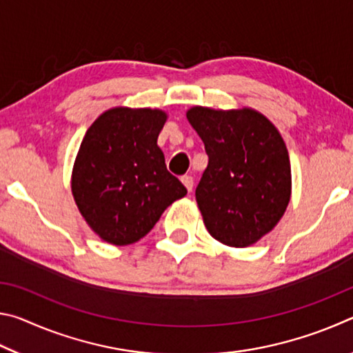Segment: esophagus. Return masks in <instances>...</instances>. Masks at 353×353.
Masks as SVG:
<instances>
[{"label":"esophagus","instance_id":"1","mask_svg":"<svg viewBox=\"0 0 353 353\" xmlns=\"http://www.w3.org/2000/svg\"><path fill=\"white\" fill-rule=\"evenodd\" d=\"M182 183L185 185V188H187L188 193H190V191L193 190L194 181H193V177H191V176H183V177H182Z\"/></svg>","mask_w":353,"mask_h":353}]
</instances>
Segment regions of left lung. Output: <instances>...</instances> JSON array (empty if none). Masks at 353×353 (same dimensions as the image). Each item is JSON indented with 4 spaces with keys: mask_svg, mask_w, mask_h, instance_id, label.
Listing matches in <instances>:
<instances>
[{
    "mask_svg": "<svg viewBox=\"0 0 353 353\" xmlns=\"http://www.w3.org/2000/svg\"><path fill=\"white\" fill-rule=\"evenodd\" d=\"M204 141L208 165L196 201L208 234L232 248H248L277 225L291 196L285 141L261 113L193 107L187 112Z\"/></svg>",
    "mask_w": 353,
    "mask_h": 353,
    "instance_id": "1",
    "label": "left lung"
}]
</instances>
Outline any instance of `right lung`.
I'll return each instance as SVG.
<instances>
[{"instance_id": "1", "label": "right lung", "mask_w": 353, "mask_h": 353, "mask_svg": "<svg viewBox=\"0 0 353 353\" xmlns=\"http://www.w3.org/2000/svg\"><path fill=\"white\" fill-rule=\"evenodd\" d=\"M165 121L162 110L117 107L87 129L71 191L83 219L107 243L139 241L166 207L187 194L157 146Z\"/></svg>"}]
</instances>
